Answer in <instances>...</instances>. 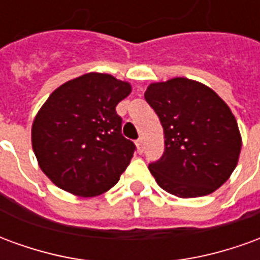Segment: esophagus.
<instances>
[{
    "label": "esophagus",
    "instance_id": "1",
    "mask_svg": "<svg viewBox=\"0 0 260 260\" xmlns=\"http://www.w3.org/2000/svg\"><path fill=\"white\" fill-rule=\"evenodd\" d=\"M136 147H138V152L139 153L143 152V139H142V138H139V139L136 141Z\"/></svg>",
    "mask_w": 260,
    "mask_h": 260
}]
</instances>
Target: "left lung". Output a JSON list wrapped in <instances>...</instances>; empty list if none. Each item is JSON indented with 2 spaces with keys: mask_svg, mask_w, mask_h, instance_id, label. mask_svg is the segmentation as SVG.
Listing matches in <instances>:
<instances>
[{
  "mask_svg": "<svg viewBox=\"0 0 260 260\" xmlns=\"http://www.w3.org/2000/svg\"><path fill=\"white\" fill-rule=\"evenodd\" d=\"M149 106L164 129V153L149 170L160 188L178 198L209 195L229 180L241 152L230 107L210 87L174 78L150 83Z\"/></svg>",
  "mask_w": 260,
  "mask_h": 260,
  "instance_id": "8db88e82",
  "label": "left lung"
}]
</instances>
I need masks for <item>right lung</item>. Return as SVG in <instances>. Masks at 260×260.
<instances>
[{
    "instance_id": "1",
    "label": "right lung",
    "mask_w": 260,
    "mask_h": 260,
    "mask_svg": "<svg viewBox=\"0 0 260 260\" xmlns=\"http://www.w3.org/2000/svg\"><path fill=\"white\" fill-rule=\"evenodd\" d=\"M131 93L108 74L82 75L50 94L31 126V146L43 173L74 195H102L118 182L135 152L121 134L115 107Z\"/></svg>"
}]
</instances>
